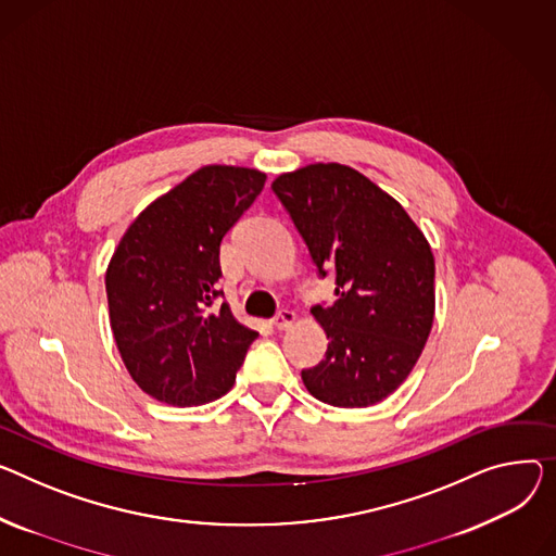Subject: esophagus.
Listing matches in <instances>:
<instances>
[{
	"label": "esophagus",
	"mask_w": 556,
	"mask_h": 556,
	"mask_svg": "<svg viewBox=\"0 0 556 556\" xmlns=\"http://www.w3.org/2000/svg\"><path fill=\"white\" fill-rule=\"evenodd\" d=\"M294 317H298V315H294V313L288 311V308H283V311H279V313L270 319V324H273V328H277V330H286V328L292 326Z\"/></svg>",
	"instance_id": "esophagus-1"
}]
</instances>
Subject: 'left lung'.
I'll list each match as a JSON object with an SVG mask.
<instances>
[{
	"label": "left lung",
	"mask_w": 556,
	"mask_h": 556,
	"mask_svg": "<svg viewBox=\"0 0 556 556\" xmlns=\"http://www.w3.org/2000/svg\"><path fill=\"white\" fill-rule=\"evenodd\" d=\"M273 192L308 245L317 273L336 275V302L311 313L326 357L302 371L332 406H371L416 366L433 324L431 245L404 207L353 167L315 163L281 174Z\"/></svg>",
	"instance_id": "8db88e82"
}]
</instances>
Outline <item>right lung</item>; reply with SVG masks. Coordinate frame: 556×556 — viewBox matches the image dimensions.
Returning a JSON list of instances; mask_svg holds the SVG:
<instances>
[{
	"label": "right lung",
	"mask_w": 556,
	"mask_h": 556,
	"mask_svg": "<svg viewBox=\"0 0 556 556\" xmlns=\"http://www.w3.org/2000/svg\"><path fill=\"white\" fill-rule=\"evenodd\" d=\"M266 174L205 165L147 205L111 256L109 319L131 380L159 402L226 395L258 332L218 306V250Z\"/></svg>",
	"instance_id": "add662e5"
}]
</instances>
